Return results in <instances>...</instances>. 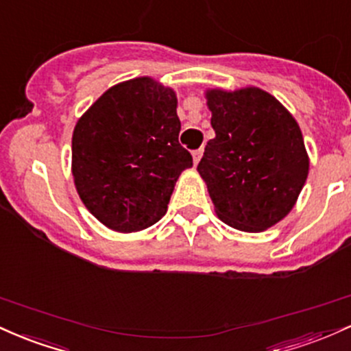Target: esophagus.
<instances>
[{"instance_id":"1","label":"esophagus","mask_w":351,"mask_h":351,"mask_svg":"<svg viewBox=\"0 0 351 351\" xmlns=\"http://www.w3.org/2000/svg\"><path fill=\"white\" fill-rule=\"evenodd\" d=\"M204 154V149H197V151H192V157H194V164H199L200 157Z\"/></svg>"}]
</instances>
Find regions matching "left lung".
<instances>
[{"label":"left lung","mask_w":351,"mask_h":351,"mask_svg":"<svg viewBox=\"0 0 351 351\" xmlns=\"http://www.w3.org/2000/svg\"><path fill=\"white\" fill-rule=\"evenodd\" d=\"M215 137L197 171L217 217L242 232H263L289 215L310 160L295 117L261 88L207 89Z\"/></svg>","instance_id":"obj_1"}]
</instances>
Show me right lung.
<instances>
[{
    "instance_id": "obj_1",
    "label": "right lung",
    "mask_w": 351,
    "mask_h": 351,
    "mask_svg": "<svg viewBox=\"0 0 351 351\" xmlns=\"http://www.w3.org/2000/svg\"><path fill=\"white\" fill-rule=\"evenodd\" d=\"M179 132L172 88L143 76L106 90L73 132L71 171L86 208L123 234L154 226L192 167Z\"/></svg>"
}]
</instances>
